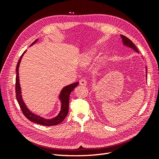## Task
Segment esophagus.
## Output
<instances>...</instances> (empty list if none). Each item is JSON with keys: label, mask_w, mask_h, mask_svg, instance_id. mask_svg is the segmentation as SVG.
I'll return each instance as SVG.
<instances>
[{"label": "esophagus", "mask_w": 159, "mask_h": 159, "mask_svg": "<svg viewBox=\"0 0 159 159\" xmlns=\"http://www.w3.org/2000/svg\"><path fill=\"white\" fill-rule=\"evenodd\" d=\"M79 83H80V85H86L87 83V80L85 79H81L80 80Z\"/></svg>", "instance_id": "1"}]
</instances>
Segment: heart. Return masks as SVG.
Wrapping results in <instances>:
<instances>
[{
	"instance_id": "b5f03b06",
	"label": "heart",
	"mask_w": 159,
	"mask_h": 159,
	"mask_svg": "<svg viewBox=\"0 0 159 159\" xmlns=\"http://www.w3.org/2000/svg\"><path fill=\"white\" fill-rule=\"evenodd\" d=\"M92 56L91 55H87L84 57V58L82 60V63L83 65H87V64H89L91 61H92Z\"/></svg>"
}]
</instances>
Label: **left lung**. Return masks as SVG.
Here are the masks:
<instances>
[{"instance_id": "obj_1", "label": "left lung", "mask_w": 159, "mask_h": 159, "mask_svg": "<svg viewBox=\"0 0 159 159\" xmlns=\"http://www.w3.org/2000/svg\"><path fill=\"white\" fill-rule=\"evenodd\" d=\"M121 39H122L123 43L125 46H127L128 47H130V48L134 49L136 52H138V50L137 48V47L135 46V45L134 44L133 42H132L130 39H129L128 38H126V36L122 35H121Z\"/></svg>"}]
</instances>
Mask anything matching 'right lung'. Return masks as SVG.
Returning a JSON list of instances; mask_svg holds the SVG:
<instances>
[{"label":"right lung","instance_id":"1","mask_svg":"<svg viewBox=\"0 0 159 159\" xmlns=\"http://www.w3.org/2000/svg\"><path fill=\"white\" fill-rule=\"evenodd\" d=\"M37 42V39L33 42L31 45L34 44V43ZM26 51L24 52V53L20 57V58L18 61V64H17L16 66V72L17 75L16 78V99L18 100V102L20 105V109H21L22 113L25 115V116L27 118L28 120L30 121H33V122L38 124L40 125H43V126H55L60 124L61 122L65 119L66 117L67 116V113H68V109H69V100H70V94L72 92L74 89L79 85V83H74L73 84H70V85H67L65 87H63L61 92L60 93L59 95V99L61 101V111L58 116L57 117L52 118V119L50 120H46L44 119L40 116H37V115L33 113L31 111H30L29 109L26 107V104L22 100V95H21V89H20V83H19V76H18V68L20 66V61H21L22 57L24 54H25Z\"/></svg>","mask_w":159,"mask_h":159}]
</instances>
